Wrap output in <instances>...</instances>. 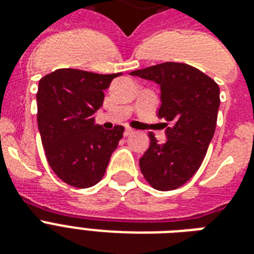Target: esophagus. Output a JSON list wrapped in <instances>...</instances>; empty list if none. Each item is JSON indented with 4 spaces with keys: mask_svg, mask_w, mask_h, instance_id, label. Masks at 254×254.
<instances>
[{
    "mask_svg": "<svg viewBox=\"0 0 254 254\" xmlns=\"http://www.w3.org/2000/svg\"><path fill=\"white\" fill-rule=\"evenodd\" d=\"M131 133H133V129H131V127H125V131H124V135H125V137L130 135Z\"/></svg>",
    "mask_w": 254,
    "mask_h": 254,
    "instance_id": "esophagus-1",
    "label": "esophagus"
}]
</instances>
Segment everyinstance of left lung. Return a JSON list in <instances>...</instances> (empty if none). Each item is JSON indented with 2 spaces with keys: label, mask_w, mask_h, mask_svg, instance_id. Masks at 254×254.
Masks as SVG:
<instances>
[{
  "label": "left lung",
  "mask_w": 254,
  "mask_h": 254,
  "mask_svg": "<svg viewBox=\"0 0 254 254\" xmlns=\"http://www.w3.org/2000/svg\"><path fill=\"white\" fill-rule=\"evenodd\" d=\"M130 75L159 84L158 117L171 124L163 143L149 133L150 145L139 158L141 173L155 190L178 189L193 177L208 150L220 105L219 85L195 67L175 62L137 69Z\"/></svg>",
  "instance_id": "left-lung-1"
}]
</instances>
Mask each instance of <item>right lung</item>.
<instances>
[{
	"mask_svg": "<svg viewBox=\"0 0 254 254\" xmlns=\"http://www.w3.org/2000/svg\"><path fill=\"white\" fill-rule=\"evenodd\" d=\"M61 68L42 77L38 87V129L46 158L67 185L88 189L101 181L124 127L107 130L95 125V113L115 77Z\"/></svg>",
	"mask_w": 254,
	"mask_h": 254,
	"instance_id": "1",
	"label": "right lung"
}]
</instances>
